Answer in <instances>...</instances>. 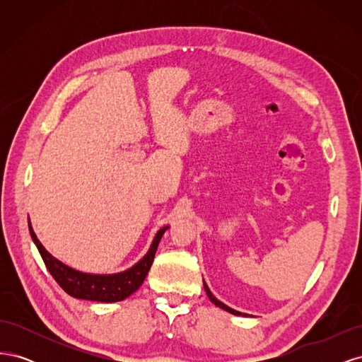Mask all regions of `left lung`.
Returning a JSON list of instances; mask_svg holds the SVG:
<instances>
[{
  "label": "left lung",
  "instance_id": "obj_1",
  "mask_svg": "<svg viewBox=\"0 0 362 362\" xmlns=\"http://www.w3.org/2000/svg\"><path fill=\"white\" fill-rule=\"evenodd\" d=\"M204 288H205V291H206L208 299H210L214 305H217L218 308H222V310H225V311H228V313H231V314H234V315H246V314H243V313H240V311H235V310H233V308H229L228 305H225L223 302H221L218 299H216V298H214V294L210 291V288H208V286H206L205 282H204Z\"/></svg>",
  "mask_w": 362,
  "mask_h": 362
}]
</instances>
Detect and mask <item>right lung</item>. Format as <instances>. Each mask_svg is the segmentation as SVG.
<instances>
[{"mask_svg": "<svg viewBox=\"0 0 362 362\" xmlns=\"http://www.w3.org/2000/svg\"><path fill=\"white\" fill-rule=\"evenodd\" d=\"M28 228H30V235L33 238V242H35V245L37 246L47 269L49 270L52 278L57 281V284L64 291L76 299H86V300H95V302H119V300L127 299L128 296H131L136 290H139V287L144 284L148 272L152 266V261H154L160 240L169 226L161 228L156 234L154 240H152L151 243V247L144 258H141L139 262H136L133 267H129L124 272L113 273V275H93V273H83L66 264H63L62 261L54 258L49 252L42 246L35 231H33L30 221H28Z\"/></svg>", "mask_w": 362, "mask_h": 362, "instance_id": "right-lung-1", "label": "right lung"}]
</instances>
